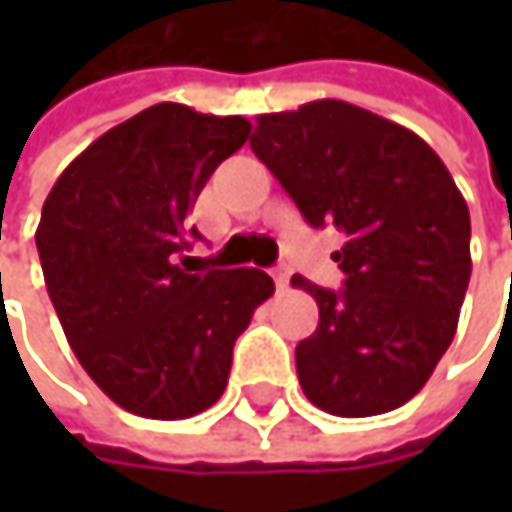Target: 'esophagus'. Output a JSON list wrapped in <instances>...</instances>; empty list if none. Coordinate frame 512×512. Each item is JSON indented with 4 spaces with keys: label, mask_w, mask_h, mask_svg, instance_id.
<instances>
[{
    "label": "esophagus",
    "mask_w": 512,
    "mask_h": 512,
    "mask_svg": "<svg viewBox=\"0 0 512 512\" xmlns=\"http://www.w3.org/2000/svg\"><path fill=\"white\" fill-rule=\"evenodd\" d=\"M272 281H275V287L278 290H287V281H290V275H287V269H272Z\"/></svg>",
    "instance_id": "obj_1"
}]
</instances>
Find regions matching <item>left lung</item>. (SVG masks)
Listing matches in <instances>:
<instances>
[{"label":"left lung","mask_w":512,"mask_h":512,"mask_svg":"<svg viewBox=\"0 0 512 512\" xmlns=\"http://www.w3.org/2000/svg\"><path fill=\"white\" fill-rule=\"evenodd\" d=\"M252 151L311 228L347 237L332 255L341 290L293 275L320 308L296 347L305 397L341 418L403 406L451 347L471 278V219L451 171L412 130L344 100L260 115Z\"/></svg>","instance_id":"left-lung-1"}]
</instances>
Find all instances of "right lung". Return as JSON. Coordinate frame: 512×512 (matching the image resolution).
<instances>
[{"label": "right lung", "instance_id": "1", "mask_svg": "<svg viewBox=\"0 0 512 512\" xmlns=\"http://www.w3.org/2000/svg\"><path fill=\"white\" fill-rule=\"evenodd\" d=\"M249 130L240 115L156 103L91 142L44 201L35 243L52 308L85 373L133 415L210 409L237 338L275 290L255 266L177 263L201 237L186 228L195 198Z\"/></svg>", "mask_w": 512, "mask_h": 512}]
</instances>
